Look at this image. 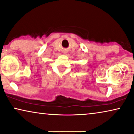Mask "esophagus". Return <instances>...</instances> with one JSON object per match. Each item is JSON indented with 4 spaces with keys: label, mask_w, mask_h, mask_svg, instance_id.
Instances as JSON below:
<instances>
[{
    "label": "esophagus",
    "mask_w": 134,
    "mask_h": 134,
    "mask_svg": "<svg viewBox=\"0 0 134 134\" xmlns=\"http://www.w3.org/2000/svg\"><path fill=\"white\" fill-rule=\"evenodd\" d=\"M63 54H66V51H63Z\"/></svg>",
    "instance_id": "1"
}]
</instances>
